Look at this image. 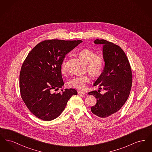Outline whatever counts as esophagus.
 <instances>
[{
  "mask_svg": "<svg viewBox=\"0 0 152 152\" xmlns=\"http://www.w3.org/2000/svg\"><path fill=\"white\" fill-rule=\"evenodd\" d=\"M77 93L79 94H86V92H83V91H77Z\"/></svg>",
  "mask_w": 152,
  "mask_h": 152,
  "instance_id": "34e87169",
  "label": "esophagus"
}]
</instances>
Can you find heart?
<instances>
[{"instance_id":"obj_1","label":"heart","mask_w":152,"mask_h":152,"mask_svg":"<svg viewBox=\"0 0 152 152\" xmlns=\"http://www.w3.org/2000/svg\"><path fill=\"white\" fill-rule=\"evenodd\" d=\"M80 58L87 64V69L94 77H97L101 74L105 65V60L100 55H96L94 51L89 49H83L79 52ZM66 69V61L64 59L61 63V71L65 73ZM91 77L88 75H83L73 77L69 82V86L80 90H85L87 83L90 81Z\"/></svg>"}]
</instances>
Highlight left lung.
I'll list each match as a JSON object with an SVG mask.
<instances>
[{"mask_svg": "<svg viewBox=\"0 0 152 152\" xmlns=\"http://www.w3.org/2000/svg\"><path fill=\"white\" fill-rule=\"evenodd\" d=\"M94 43L102 44L104 70L94 82V87L106 91L104 94L93 91L88 94L94 96L96 104L91 110L100 118H107L122 108L128 100L132 85L130 64L125 52L118 45L104 39H96Z\"/></svg>", "mask_w": 152, "mask_h": 152, "instance_id": "1", "label": "left lung"}]
</instances>
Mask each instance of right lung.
<instances>
[{
    "instance_id": "obj_1",
    "label": "right lung",
    "mask_w": 152,
    "mask_h": 152,
    "mask_svg": "<svg viewBox=\"0 0 152 152\" xmlns=\"http://www.w3.org/2000/svg\"><path fill=\"white\" fill-rule=\"evenodd\" d=\"M81 40L52 39L37 44L22 64L19 76L20 95L29 111L44 121L60 116L68 101L77 94L74 89L53 93L64 86L61 63Z\"/></svg>"
}]
</instances>
